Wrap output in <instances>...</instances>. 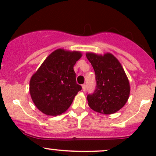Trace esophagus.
I'll list each match as a JSON object with an SVG mask.
<instances>
[{"label":"esophagus","instance_id":"esophagus-1","mask_svg":"<svg viewBox=\"0 0 156 156\" xmlns=\"http://www.w3.org/2000/svg\"><path fill=\"white\" fill-rule=\"evenodd\" d=\"M86 88H87V85L86 84L82 85V90H83V91H85V90H86Z\"/></svg>","mask_w":156,"mask_h":156}]
</instances>
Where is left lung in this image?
Listing matches in <instances>:
<instances>
[{
	"mask_svg": "<svg viewBox=\"0 0 156 156\" xmlns=\"http://www.w3.org/2000/svg\"><path fill=\"white\" fill-rule=\"evenodd\" d=\"M95 74L96 86L87 94L90 107L102 114H112L122 108L129 95V83L119 61L112 54L104 56L87 53Z\"/></svg>",
	"mask_w": 156,
	"mask_h": 156,
	"instance_id": "left-lung-1",
	"label": "left lung"
}]
</instances>
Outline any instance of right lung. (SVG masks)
Listing matches in <instances>:
<instances>
[{
	"mask_svg": "<svg viewBox=\"0 0 156 156\" xmlns=\"http://www.w3.org/2000/svg\"><path fill=\"white\" fill-rule=\"evenodd\" d=\"M81 52L57 49L46 58L31 78L30 92L36 107L48 115H58L73 103L81 90L73 66Z\"/></svg>",
	"mask_w": 156,
	"mask_h": 156,
	"instance_id": "right-lung-1",
	"label": "right lung"
}]
</instances>
